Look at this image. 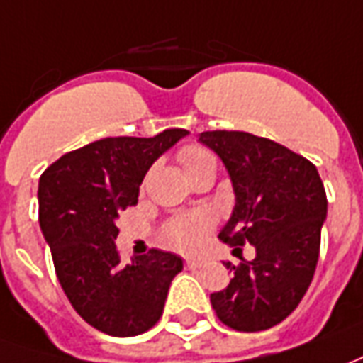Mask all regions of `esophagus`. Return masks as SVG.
Returning <instances> with one entry per match:
<instances>
[{
    "instance_id": "1",
    "label": "esophagus",
    "mask_w": 363,
    "mask_h": 363,
    "mask_svg": "<svg viewBox=\"0 0 363 363\" xmlns=\"http://www.w3.org/2000/svg\"><path fill=\"white\" fill-rule=\"evenodd\" d=\"M196 267H200V261L186 259V269H196Z\"/></svg>"
}]
</instances>
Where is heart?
Here are the masks:
<instances>
[{"mask_svg":"<svg viewBox=\"0 0 363 363\" xmlns=\"http://www.w3.org/2000/svg\"><path fill=\"white\" fill-rule=\"evenodd\" d=\"M179 159H181L186 174L194 173L199 169H204V167H212V164L216 167L214 155L210 151H206V149L196 145H190L186 149H182ZM210 225H212V216L206 214V212H196V214H189V216H179L164 225L163 238L164 242L169 243V245H173V247H177V250L192 252V250H196L200 243H202L204 235L210 230Z\"/></svg>","mask_w":363,"mask_h":363,"instance_id":"heart-1","label":"heart"}]
</instances>
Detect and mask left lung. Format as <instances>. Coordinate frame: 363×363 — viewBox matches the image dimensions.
<instances>
[{"label":"left lung","instance_id":"obj_1","mask_svg":"<svg viewBox=\"0 0 363 363\" xmlns=\"http://www.w3.org/2000/svg\"><path fill=\"white\" fill-rule=\"evenodd\" d=\"M199 141L222 159L235 194L220 238L255 250L252 261L225 263L234 277L210 303L234 330H267L295 311L313 281L328 206L320 174L305 157L245 131H204Z\"/></svg>","mask_w":363,"mask_h":363}]
</instances>
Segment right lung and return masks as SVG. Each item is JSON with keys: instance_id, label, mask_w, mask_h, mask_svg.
I'll list each match as a JSON object with an SVG mask.
<instances>
[{"instance_id": "add662e5", "label": "right lung", "mask_w": 363, "mask_h": 363, "mask_svg": "<svg viewBox=\"0 0 363 363\" xmlns=\"http://www.w3.org/2000/svg\"><path fill=\"white\" fill-rule=\"evenodd\" d=\"M164 129L155 138H106L62 155L39 179V224L58 283L86 323L110 336H138L163 314L182 259L151 250L129 263L116 250L121 210L138 202L147 171L186 138Z\"/></svg>"}]
</instances>
